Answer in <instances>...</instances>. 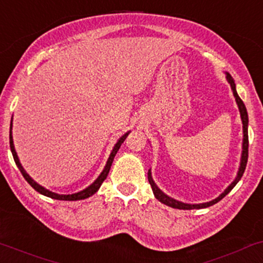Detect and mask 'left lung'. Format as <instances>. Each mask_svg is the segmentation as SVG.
<instances>
[{
  "label": "left lung",
  "instance_id": "8db88e82",
  "mask_svg": "<svg viewBox=\"0 0 263 263\" xmlns=\"http://www.w3.org/2000/svg\"><path fill=\"white\" fill-rule=\"evenodd\" d=\"M227 81L230 82L231 85V88H232L233 91V96H235L236 99V102H237L238 105V108H239V114H241V118H242V123H243V145H242V148H243V151H242V158H241V166H239V170H238V174H237V177H236V180L233 181L232 183L230 184L229 187H227L226 190H224V192L222 193V195L218 196L216 200H212L210 202H207V203H200V204H189V203H182V202L180 201H176L174 198L168 197L167 195H164V193L161 191L160 189H158L157 186H156V183L154 182V180H152V176H151V171L148 170V182L151 184L152 187V191H154V195L155 197L157 198L158 201L162 202V203L167 204V206L172 207V209H178V210H195V209H204V207H210L212 206V204L217 203L218 201H221L222 198L224 197V196L229 193L231 190L233 189V187L237 184V182L239 180H241L242 175H243L245 170H246V164H247V160H249V132H247V126H249V116H247V109H246V106H245V103L242 102V100L239 99V96L237 95V91H236V85H235V81H233L232 77H231L230 73H227Z\"/></svg>",
  "mask_w": 263,
  "mask_h": 263
}]
</instances>
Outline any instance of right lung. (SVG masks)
Masks as SVG:
<instances>
[{
  "instance_id": "1",
  "label": "right lung",
  "mask_w": 263,
  "mask_h": 263,
  "mask_svg": "<svg viewBox=\"0 0 263 263\" xmlns=\"http://www.w3.org/2000/svg\"><path fill=\"white\" fill-rule=\"evenodd\" d=\"M10 128H12V122H11V127H10ZM127 136H128V134H125V135H123V136L121 137L120 140H118V142L116 143V145H115L114 149H112L111 155H109V157H108L107 163H106L105 170H103L102 174H101V175L99 176V178H97V180L95 181V182L92 183L91 186H88L87 189H85V190H83V191H81V192L73 193V195H59V193H54V192L48 191V190L43 189L42 186H40L39 183L34 182V181L32 180V178H31L30 176H28L27 174H26V171L24 170V167H22V166H21V163H20L18 157H17L16 151H14V146H13L12 135H11V129H10V147H11V152H12V156H13L14 162H16L17 167H18V170H20V171H21L22 176H24L25 180L27 181V182L30 183L31 186H32L33 189L36 190L37 192H40V193H41V195H43V196H47V197L54 198V200H61V201H77V200H83V198H87V197H89V196H92V195H93V193H96V192H97V190L100 189L101 184H102L103 181H105V180H106V177H107V175H108V172H109V168H111V164H112V162H114L115 156H116L117 151H118V149H120L121 145H122L123 141L126 140V137H127Z\"/></svg>"
}]
</instances>
